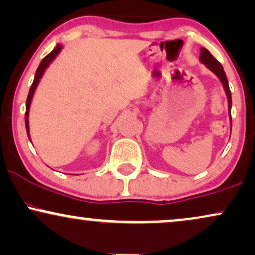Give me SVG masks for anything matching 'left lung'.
<instances>
[{
    "instance_id": "1",
    "label": "left lung",
    "mask_w": 255,
    "mask_h": 255,
    "mask_svg": "<svg viewBox=\"0 0 255 255\" xmlns=\"http://www.w3.org/2000/svg\"><path fill=\"white\" fill-rule=\"evenodd\" d=\"M200 62L202 64H205L207 68L211 70L212 73H214L215 75L218 76V79L220 80L222 86H224L225 93H226L227 100H228V113H230V121H231V130H232V117H231V108H232V95H231V90H230V86H228V81H227V76L226 73H225L224 67L221 66V63L215 59V57L212 55L209 51L206 49V48L201 47V50H200Z\"/></svg>"
}]
</instances>
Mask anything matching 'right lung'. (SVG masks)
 Wrapping results in <instances>:
<instances>
[{
	"mask_svg": "<svg viewBox=\"0 0 255 255\" xmlns=\"http://www.w3.org/2000/svg\"><path fill=\"white\" fill-rule=\"evenodd\" d=\"M63 46L62 44H57V46L54 48L53 50L50 51L48 55L44 57L43 60L41 61L40 66H38V68L36 70V73H35V77H34V81H33V85H31L30 89H29V94H28V98H27V102H25V117H24V120H25V129H27V134H28V137L29 140H30V134H29V109H30V105H31V100H33V96L35 94V90H36L38 83H40V80L42 79V76H43L44 72H46V69L49 67V64L53 62L54 60L56 59V56L59 55L60 51L62 50Z\"/></svg>",
	"mask_w": 255,
	"mask_h": 255,
	"instance_id": "right-lung-1",
	"label": "right lung"
}]
</instances>
